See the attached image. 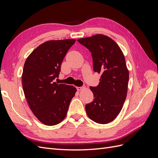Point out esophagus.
Wrapping results in <instances>:
<instances>
[{"instance_id": "1", "label": "esophagus", "mask_w": 158, "mask_h": 158, "mask_svg": "<svg viewBox=\"0 0 158 158\" xmlns=\"http://www.w3.org/2000/svg\"><path fill=\"white\" fill-rule=\"evenodd\" d=\"M85 88V87L82 86V87H76V89H77L78 91H80V90H82Z\"/></svg>"}]
</instances>
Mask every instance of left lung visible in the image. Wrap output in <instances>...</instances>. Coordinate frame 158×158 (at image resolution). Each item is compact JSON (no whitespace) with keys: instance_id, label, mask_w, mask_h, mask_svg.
Wrapping results in <instances>:
<instances>
[{"instance_id":"left-lung-1","label":"left lung","mask_w":158,"mask_h":158,"mask_svg":"<svg viewBox=\"0 0 158 158\" xmlns=\"http://www.w3.org/2000/svg\"><path fill=\"white\" fill-rule=\"evenodd\" d=\"M78 41L92 52L94 70L101 74L98 86L90 87L94 99L85 105V111L94 122L107 124L121 112L127 98L129 73L125 56L107 35L96 34Z\"/></svg>"}]
</instances>
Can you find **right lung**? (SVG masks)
Instances as JSON below:
<instances>
[{"label": "right lung", "instance_id": "1", "mask_svg": "<svg viewBox=\"0 0 158 158\" xmlns=\"http://www.w3.org/2000/svg\"><path fill=\"white\" fill-rule=\"evenodd\" d=\"M76 40H50L27 56L22 76V86L30 109L45 125H57L66 116L76 92L73 85L58 84L60 65Z\"/></svg>", "mask_w": 158, "mask_h": 158}]
</instances>
